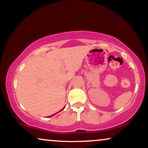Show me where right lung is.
I'll use <instances>...</instances> for the list:
<instances>
[{"instance_id":"obj_1","label":"right lung","mask_w":148,"mask_h":148,"mask_svg":"<svg viewBox=\"0 0 148 148\" xmlns=\"http://www.w3.org/2000/svg\"><path fill=\"white\" fill-rule=\"evenodd\" d=\"M64 108H62V110H63V109H64ZM61 110H60V111H61ZM54 114H52V115H51V116H53V115H54Z\"/></svg>"}]
</instances>
